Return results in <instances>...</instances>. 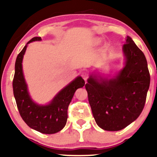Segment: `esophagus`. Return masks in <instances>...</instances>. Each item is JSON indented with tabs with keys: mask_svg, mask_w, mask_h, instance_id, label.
I'll use <instances>...</instances> for the list:
<instances>
[{
	"mask_svg": "<svg viewBox=\"0 0 157 157\" xmlns=\"http://www.w3.org/2000/svg\"><path fill=\"white\" fill-rule=\"evenodd\" d=\"M81 76H82V77L83 78V80L85 81L87 80V79L89 78V75H88V73L86 72V71H83V72H82V74H81Z\"/></svg>",
	"mask_w": 157,
	"mask_h": 157,
	"instance_id": "34e87169",
	"label": "esophagus"
}]
</instances>
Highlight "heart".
<instances>
[{"label": "heart", "mask_w": 157, "mask_h": 157, "mask_svg": "<svg viewBox=\"0 0 157 157\" xmlns=\"http://www.w3.org/2000/svg\"><path fill=\"white\" fill-rule=\"evenodd\" d=\"M100 42V40H97V43H99Z\"/></svg>", "instance_id": "b5f03b06"}]
</instances>
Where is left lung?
<instances>
[{"instance_id": "1", "label": "left lung", "mask_w": 157, "mask_h": 157, "mask_svg": "<svg viewBox=\"0 0 157 157\" xmlns=\"http://www.w3.org/2000/svg\"><path fill=\"white\" fill-rule=\"evenodd\" d=\"M124 67L112 77L90 75L86 89L94 118L105 131L125 128L142 113L150 86L145 55L131 37L122 46Z\"/></svg>"}]
</instances>
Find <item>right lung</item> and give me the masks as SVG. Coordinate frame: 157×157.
<instances>
[{
	"instance_id": "1",
	"label": "right lung",
	"mask_w": 157,
	"mask_h": 157,
	"mask_svg": "<svg viewBox=\"0 0 157 157\" xmlns=\"http://www.w3.org/2000/svg\"><path fill=\"white\" fill-rule=\"evenodd\" d=\"M40 37H33L27 43L17 55L13 79V93L21 117L27 125L34 130L46 134L59 132L67 122L68 107L77 89L82 88L85 81L77 77L59 91L49 103L40 105L31 98L23 71V59L28 44L40 41Z\"/></svg>"
}]
</instances>
